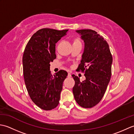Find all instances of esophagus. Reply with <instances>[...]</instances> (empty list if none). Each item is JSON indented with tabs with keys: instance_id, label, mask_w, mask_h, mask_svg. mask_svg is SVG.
Instances as JSON below:
<instances>
[{
	"instance_id": "esophagus-1",
	"label": "esophagus",
	"mask_w": 134,
	"mask_h": 134,
	"mask_svg": "<svg viewBox=\"0 0 134 134\" xmlns=\"http://www.w3.org/2000/svg\"><path fill=\"white\" fill-rule=\"evenodd\" d=\"M71 74L70 73L68 74V77H71Z\"/></svg>"
}]
</instances>
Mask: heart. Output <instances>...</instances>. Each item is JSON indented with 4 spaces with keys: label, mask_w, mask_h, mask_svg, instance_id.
<instances>
[{
    "label": "heart",
    "mask_w": 134,
    "mask_h": 134,
    "mask_svg": "<svg viewBox=\"0 0 134 134\" xmlns=\"http://www.w3.org/2000/svg\"><path fill=\"white\" fill-rule=\"evenodd\" d=\"M80 42V40H79V38L76 37L73 40V44H76V43H79Z\"/></svg>",
    "instance_id": "obj_1"
}]
</instances>
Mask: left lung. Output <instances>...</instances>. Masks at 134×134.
<instances>
[{
    "label": "left lung",
    "instance_id": "1",
    "mask_svg": "<svg viewBox=\"0 0 134 134\" xmlns=\"http://www.w3.org/2000/svg\"><path fill=\"white\" fill-rule=\"evenodd\" d=\"M85 42L84 52L77 70L85 72L86 79L81 82L72 75L75 81L72 92L81 107H94L103 97L112 74V56L109 45L96 31L91 29L76 30Z\"/></svg>",
    "mask_w": 134,
    "mask_h": 134
}]
</instances>
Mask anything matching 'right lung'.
Masks as SVG:
<instances>
[{"label":"right lung","mask_w":134,"mask_h":134,"mask_svg":"<svg viewBox=\"0 0 134 134\" xmlns=\"http://www.w3.org/2000/svg\"><path fill=\"white\" fill-rule=\"evenodd\" d=\"M68 30L41 29L32 36L25 47L22 58L25 83L30 98L43 110L53 109L59 103L68 73L60 70L53 76L49 63L56 58V43Z\"/></svg>","instance_id":"obj_1"}]
</instances>
